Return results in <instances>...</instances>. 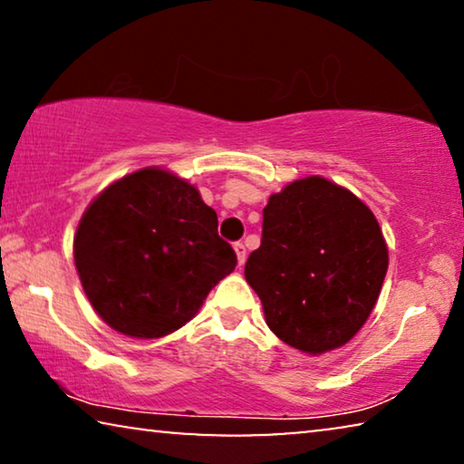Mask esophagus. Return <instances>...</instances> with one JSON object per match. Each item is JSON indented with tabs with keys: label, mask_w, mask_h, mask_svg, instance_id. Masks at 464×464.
I'll return each mask as SVG.
<instances>
[{
	"label": "esophagus",
	"mask_w": 464,
	"mask_h": 464,
	"mask_svg": "<svg viewBox=\"0 0 464 464\" xmlns=\"http://www.w3.org/2000/svg\"><path fill=\"white\" fill-rule=\"evenodd\" d=\"M235 254H237V265L244 266L246 265V256H247L246 246L244 244H235Z\"/></svg>",
	"instance_id": "34e87169"
}]
</instances>
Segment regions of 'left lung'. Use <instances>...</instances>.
Wrapping results in <instances>:
<instances>
[{
	"instance_id": "left-lung-1",
	"label": "left lung",
	"mask_w": 464,
	"mask_h": 464,
	"mask_svg": "<svg viewBox=\"0 0 464 464\" xmlns=\"http://www.w3.org/2000/svg\"><path fill=\"white\" fill-rule=\"evenodd\" d=\"M387 244L361 198L313 175L268 198L262 241L246 262L268 329L304 354L348 343L375 308Z\"/></svg>"
}]
</instances>
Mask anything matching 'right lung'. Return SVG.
<instances>
[{"mask_svg":"<svg viewBox=\"0 0 464 464\" xmlns=\"http://www.w3.org/2000/svg\"><path fill=\"white\" fill-rule=\"evenodd\" d=\"M72 254L100 319L137 340L183 327L237 265L196 185L158 166L116 179L87 206Z\"/></svg>","mask_w":464,"mask_h":464,"instance_id":"add662e5","label":"right lung"}]
</instances>
